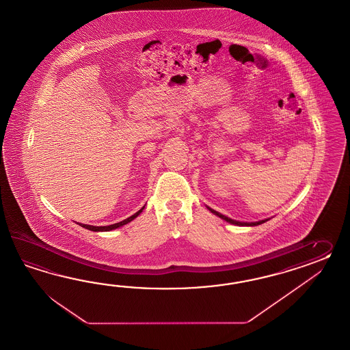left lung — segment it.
I'll use <instances>...</instances> for the list:
<instances>
[{"instance_id":"left-lung-1","label":"left lung","mask_w":350,"mask_h":350,"mask_svg":"<svg viewBox=\"0 0 350 350\" xmlns=\"http://www.w3.org/2000/svg\"><path fill=\"white\" fill-rule=\"evenodd\" d=\"M213 214H215L219 217H221V219H224L228 223H230V224H237V226H251V227H254V226H258V224H262L265 223L266 220H269V219H265V220H260V221H256V223H242V221H237V220H233V219H230V217H226V215H223V214H220V213H217L215 210H213V208H208Z\"/></svg>"}]
</instances>
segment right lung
I'll use <instances>...</instances> for the list:
<instances>
[{
	"mask_svg": "<svg viewBox=\"0 0 350 350\" xmlns=\"http://www.w3.org/2000/svg\"><path fill=\"white\" fill-rule=\"evenodd\" d=\"M142 208H140L137 213H135V214L131 215V217L124 219V220L120 221V223H116V224H112V226H108V227H94V226H86V224H80V226H83V228H86V229H89V230H93V232H108V230H112V229H116V228L122 227L124 224L130 223V221L133 220V219L137 217V215H140Z\"/></svg>",
	"mask_w": 350,
	"mask_h": 350,
	"instance_id": "add662e5",
	"label": "right lung"
}]
</instances>
